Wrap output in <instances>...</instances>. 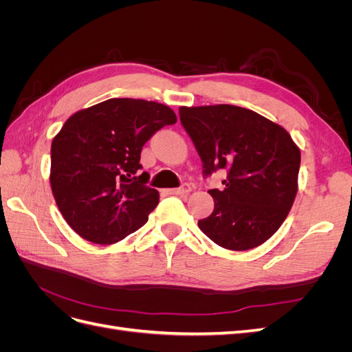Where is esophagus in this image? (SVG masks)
<instances>
[{
    "instance_id": "34e87169",
    "label": "esophagus",
    "mask_w": 352,
    "mask_h": 352,
    "mask_svg": "<svg viewBox=\"0 0 352 352\" xmlns=\"http://www.w3.org/2000/svg\"><path fill=\"white\" fill-rule=\"evenodd\" d=\"M190 185L189 184H184L180 188H173V189H167L166 192L170 195H186L190 192Z\"/></svg>"
}]
</instances>
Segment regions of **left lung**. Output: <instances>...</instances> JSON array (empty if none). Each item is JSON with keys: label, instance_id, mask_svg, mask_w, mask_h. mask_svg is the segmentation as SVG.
<instances>
[{"label": "left lung", "instance_id": "obj_1", "mask_svg": "<svg viewBox=\"0 0 352 352\" xmlns=\"http://www.w3.org/2000/svg\"><path fill=\"white\" fill-rule=\"evenodd\" d=\"M180 123L202 162V175L225 170L223 188L210 189L214 210L198 220L220 247L247 251L280 228L298 190L300 148L282 126L229 104L180 107Z\"/></svg>", "mask_w": 352, "mask_h": 352}]
</instances>
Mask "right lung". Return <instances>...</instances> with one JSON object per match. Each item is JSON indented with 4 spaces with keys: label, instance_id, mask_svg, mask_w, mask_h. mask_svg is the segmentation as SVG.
Wrapping results in <instances>:
<instances>
[{
    "label": "right lung",
    "instance_id": "add662e5",
    "mask_svg": "<svg viewBox=\"0 0 352 352\" xmlns=\"http://www.w3.org/2000/svg\"><path fill=\"white\" fill-rule=\"evenodd\" d=\"M164 104L111 98L69 117L51 144L52 195L69 226L94 243L110 245L142 228L158 190L140 173L145 142L176 123Z\"/></svg>",
    "mask_w": 352,
    "mask_h": 352
}]
</instances>
